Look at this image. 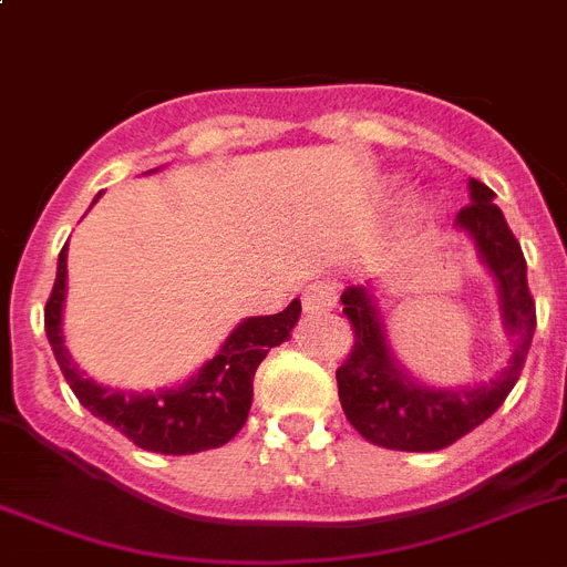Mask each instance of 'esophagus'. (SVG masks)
Wrapping results in <instances>:
<instances>
[{
  "label": "esophagus",
  "mask_w": 567,
  "mask_h": 567,
  "mask_svg": "<svg viewBox=\"0 0 567 567\" xmlns=\"http://www.w3.org/2000/svg\"><path fill=\"white\" fill-rule=\"evenodd\" d=\"M336 299H339V293H336L333 285L313 282L305 288L302 308L308 310V313H328V310L336 308Z\"/></svg>",
  "instance_id": "34e87169"
}]
</instances>
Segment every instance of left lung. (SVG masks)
Here are the masks:
<instances>
[{"label":"left lung","instance_id":"left-lung-1","mask_svg":"<svg viewBox=\"0 0 567 567\" xmlns=\"http://www.w3.org/2000/svg\"><path fill=\"white\" fill-rule=\"evenodd\" d=\"M468 206L455 217L457 231L474 243L477 259L494 279L499 324L512 339L506 367L488 381L432 386L423 384L398 361L386 336L384 310L375 285H350L341 305L355 330L353 353L336 370L339 401L347 421L375 446L398 452H435L455 443L494 415L523 372L537 328V308L528 293L525 257L506 217L494 206V192L468 181Z\"/></svg>","mask_w":567,"mask_h":567}]
</instances>
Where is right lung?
Instances as JSON below:
<instances>
[{
    "label": "right lung",
    "mask_w": 567,
    "mask_h": 567,
    "mask_svg": "<svg viewBox=\"0 0 567 567\" xmlns=\"http://www.w3.org/2000/svg\"><path fill=\"white\" fill-rule=\"evenodd\" d=\"M150 169L146 175H152ZM95 195L93 203H99ZM64 299H68V246L59 254L53 293L44 308V330L53 347L70 390L81 406L115 426L135 446L161 455H195L206 449H217L231 441L254 401V372L262 359L290 339L302 302L293 299L282 313L248 316L226 336L220 350L183 384L161 386V390H121V386L99 384L86 379L84 370L70 355L64 344Z\"/></svg>",
    "instance_id": "obj_1"
}]
</instances>
